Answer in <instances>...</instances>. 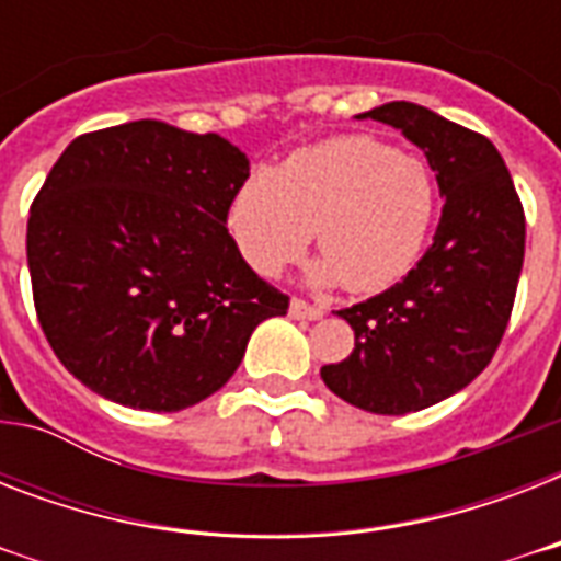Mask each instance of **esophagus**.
Returning a JSON list of instances; mask_svg holds the SVG:
<instances>
[{
    "mask_svg": "<svg viewBox=\"0 0 561 561\" xmlns=\"http://www.w3.org/2000/svg\"><path fill=\"white\" fill-rule=\"evenodd\" d=\"M290 317H299V320H320L323 311L317 306H311V302H306V299L294 297L290 299Z\"/></svg>",
    "mask_w": 561,
    "mask_h": 561,
    "instance_id": "esophagus-1",
    "label": "esophagus"
}]
</instances>
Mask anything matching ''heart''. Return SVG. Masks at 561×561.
Returning a JSON list of instances; mask_svg holds the SVG:
<instances>
[{
	"mask_svg": "<svg viewBox=\"0 0 561 561\" xmlns=\"http://www.w3.org/2000/svg\"><path fill=\"white\" fill-rule=\"evenodd\" d=\"M434 215L436 183L425 160L346 136L294 151L279 171H250L229 197L227 227L262 276L299 262L317 236L323 259L311 279L373 294L416 264Z\"/></svg>",
	"mask_w": 561,
	"mask_h": 561,
	"instance_id": "b5f03b06",
	"label": "heart"
}]
</instances>
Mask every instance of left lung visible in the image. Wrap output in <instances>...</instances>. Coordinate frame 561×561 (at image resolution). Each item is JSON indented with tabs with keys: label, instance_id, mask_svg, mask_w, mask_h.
Listing matches in <instances>:
<instances>
[{
	"label": "left lung",
	"instance_id": "1",
	"mask_svg": "<svg viewBox=\"0 0 561 561\" xmlns=\"http://www.w3.org/2000/svg\"><path fill=\"white\" fill-rule=\"evenodd\" d=\"M422 148L445 197L434 244L378 297L337 311L355 350L320 369L355 408L401 416L448 399L478 378L513 314L524 264V206L486 136L410 101L360 113Z\"/></svg>",
	"mask_w": 561,
	"mask_h": 561
}]
</instances>
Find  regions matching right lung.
I'll list each match as a JSON object with an SVG mask.
<instances>
[{
  "label": "right lung",
  "mask_w": 561,
  "mask_h": 561,
  "mask_svg": "<svg viewBox=\"0 0 561 561\" xmlns=\"http://www.w3.org/2000/svg\"><path fill=\"white\" fill-rule=\"evenodd\" d=\"M250 162L218 134L142 118L60 153L31 203L34 308L48 346L125 408H192L232 378L288 297L241 259L227 206Z\"/></svg>",
  "instance_id": "add662e5"
}]
</instances>
